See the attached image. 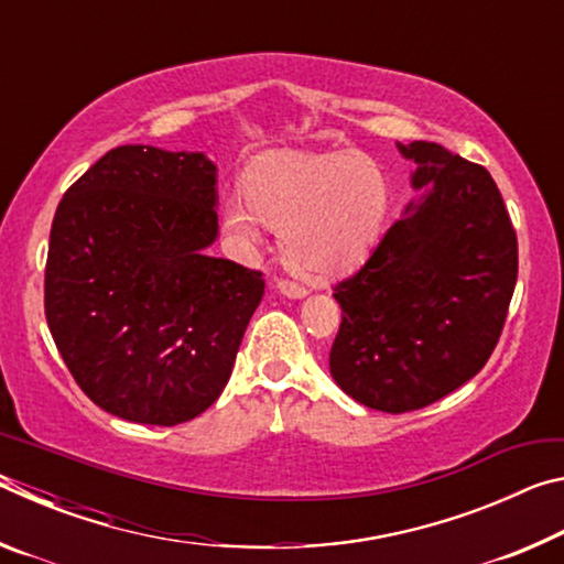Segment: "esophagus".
I'll list each match as a JSON object with an SVG mask.
<instances>
[{
	"mask_svg": "<svg viewBox=\"0 0 564 564\" xmlns=\"http://www.w3.org/2000/svg\"><path fill=\"white\" fill-rule=\"evenodd\" d=\"M275 285H279V291H281L283 295H289V299H303V295L308 293V291L303 289L301 283L289 281V279H279V283H275Z\"/></svg>",
	"mask_w": 564,
	"mask_h": 564,
	"instance_id": "esophagus-1",
	"label": "esophagus"
}]
</instances>
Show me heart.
<instances>
[{
  "mask_svg": "<svg viewBox=\"0 0 564 564\" xmlns=\"http://www.w3.org/2000/svg\"><path fill=\"white\" fill-rule=\"evenodd\" d=\"M246 196L224 206V226L241 246L281 228V256L311 281L340 279L368 259L390 208V181L373 159L350 151H279L246 171Z\"/></svg>",
  "mask_w": 564,
  "mask_h": 564,
  "instance_id": "b5f03b06",
  "label": "heart"
}]
</instances>
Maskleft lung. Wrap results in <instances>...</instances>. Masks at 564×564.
Returning a JSON list of instances; mask_svg holds the SVG:
<instances>
[{
	"mask_svg": "<svg viewBox=\"0 0 564 564\" xmlns=\"http://www.w3.org/2000/svg\"><path fill=\"white\" fill-rule=\"evenodd\" d=\"M431 184L360 269L333 285L330 376L358 403L410 413L453 393L498 346L518 283V234L490 171L433 141L398 144Z\"/></svg>",
	"mask_w": 564,
	"mask_h": 564,
	"instance_id": "1",
	"label": "left lung"
}]
</instances>
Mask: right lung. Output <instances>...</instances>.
<instances>
[{"label": "right lung", "mask_w": 564, "mask_h": 564, "mask_svg": "<svg viewBox=\"0 0 564 564\" xmlns=\"http://www.w3.org/2000/svg\"><path fill=\"white\" fill-rule=\"evenodd\" d=\"M204 154L117 147L66 188L44 313L76 386L107 413L178 425L231 376L263 273L206 256L218 231Z\"/></svg>", "instance_id": "right-lung-1"}]
</instances>
